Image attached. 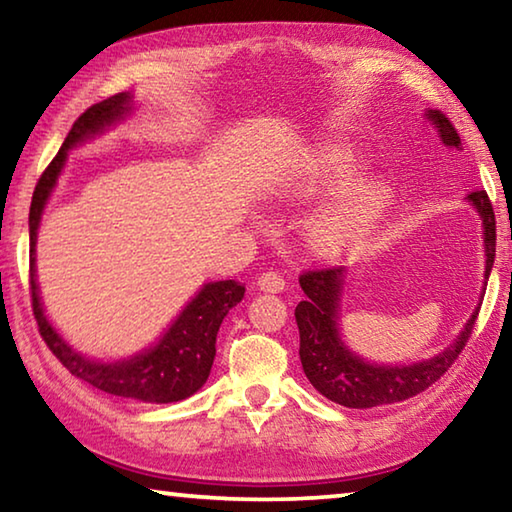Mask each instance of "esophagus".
Masks as SVG:
<instances>
[{
	"label": "esophagus",
	"instance_id": "34e87169",
	"mask_svg": "<svg viewBox=\"0 0 512 512\" xmlns=\"http://www.w3.org/2000/svg\"><path fill=\"white\" fill-rule=\"evenodd\" d=\"M257 287L268 293H280L284 289V277L277 271H264L257 277Z\"/></svg>",
	"mask_w": 512,
	"mask_h": 512
}]
</instances>
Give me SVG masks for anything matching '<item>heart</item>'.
I'll return each mask as SVG.
<instances>
[{
  "instance_id": "1",
  "label": "heart",
  "mask_w": 512,
  "mask_h": 512,
  "mask_svg": "<svg viewBox=\"0 0 512 512\" xmlns=\"http://www.w3.org/2000/svg\"><path fill=\"white\" fill-rule=\"evenodd\" d=\"M361 171L359 153L345 146H329L318 153L309 167L300 173L296 189L300 194H325L348 187ZM391 189L381 180H370L357 189L348 201H343L332 212H327L316 223L314 241L323 253H341L366 235L375 221L384 214Z\"/></svg>"
}]
</instances>
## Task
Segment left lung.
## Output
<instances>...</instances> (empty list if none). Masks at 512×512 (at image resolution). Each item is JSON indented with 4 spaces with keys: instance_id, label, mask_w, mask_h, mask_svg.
I'll return each instance as SVG.
<instances>
[{
    "instance_id": "obj_1",
    "label": "left lung",
    "mask_w": 512,
    "mask_h": 512,
    "mask_svg": "<svg viewBox=\"0 0 512 512\" xmlns=\"http://www.w3.org/2000/svg\"><path fill=\"white\" fill-rule=\"evenodd\" d=\"M436 124L440 140L447 146L461 149L452 121L440 110H429L427 115ZM470 203L483 216V241H485V277H490L495 264V210L483 189L467 194ZM343 284V268L318 266L307 268L300 275V287L305 300L296 307V323L300 332V361L311 386L320 395L348 409H370L379 404H395L427 391L431 384L454 366L458 354L470 341L472 329L479 316V309L467 320L463 334L454 345L429 361L413 363V366H370L357 354H352L339 339L336 329V311H339V293Z\"/></svg>"
}]
</instances>
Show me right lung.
<instances>
[{"label": "right lung", "instance_id": "1", "mask_svg": "<svg viewBox=\"0 0 512 512\" xmlns=\"http://www.w3.org/2000/svg\"><path fill=\"white\" fill-rule=\"evenodd\" d=\"M131 94L121 92L101 103H94L83 115L74 121L72 131L67 133L63 146L56 158L47 164L38 178L36 192L31 198L29 212V291L33 316L38 320V329L47 348L56 354L63 366L83 381H88L103 393L117 397H131V400L167 404L178 402L194 395L201 388L207 375H210L214 354H216V332L223 323L228 311L244 298L246 287L237 280H223L205 284L201 293L189 302L169 332L155 348L137 354L135 359L117 361V363H94L83 359L60 339L42 314L38 287H36V268H33V253H36V235L42 207H45L56 178L65 164L67 149H72L85 137L103 131V126L112 124L128 110Z\"/></svg>", "mask_w": 512, "mask_h": 512}]
</instances>
